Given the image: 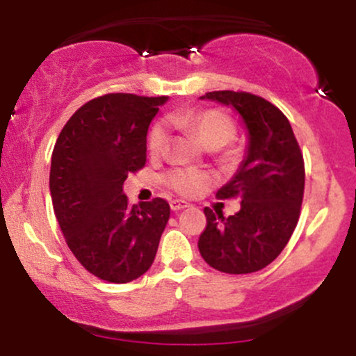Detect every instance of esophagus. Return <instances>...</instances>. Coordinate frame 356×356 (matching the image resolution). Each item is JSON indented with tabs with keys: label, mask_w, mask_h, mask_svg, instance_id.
Listing matches in <instances>:
<instances>
[{
	"label": "esophagus",
	"mask_w": 356,
	"mask_h": 356,
	"mask_svg": "<svg viewBox=\"0 0 356 356\" xmlns=\"http://www.w3.org/2000/svg\"><path fill=\"white\" fill-rule=\"evenodd\" d=\"M186 207H189V206H187V202L179 201V199H175V201H170V209H172L174 212L186 209Z\"/></svg>",
	"instance_id": "1"
}]
</instances>
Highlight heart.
Returning <instances> with one entry per match:
<instances>
[{
    "mask_svg": "<svg viewBox=\"0 0 356 356\" xmlns=\"http://www.w3.org/2000/svg\"><path fill=\"white\" fill-rule=\"evenodd\" d=\"M170 124L194 132L207 149H220L234 137V124L226 113L219 110H201V112H181L170 115ZM165 124H157L150 130L149 150L161 154L167 145ZM164 181L170 189L181 195H192L211 184V175L199 169H174L165 175Z\"/></svg>",
    "mask_w": 356,
    "mask_h": 356,
    "instance_id": "1",
    "label": "heart"
}]
</instances>
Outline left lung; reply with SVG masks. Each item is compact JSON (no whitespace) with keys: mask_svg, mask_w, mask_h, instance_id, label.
I'll return each instance as SVG.
<instances>
[{"mask_svg":"<svg viewBox=\"0 0 356 356\" xmlns=\"http://www.w3.org/2000/svg\"><path fill=\"white\" fill-rule=\"evenodd\" d=\"M201 100L234 108L248 144L236 174L218 191L219 199L239 197L241 211L224 218L206 207L199 251L209 266L227 275L259 271L280 256L298 224L303 155L289 120L268 100L231 90L209 92Z\"/></svg>","mask_w":356,"mask_h":356,"instance_id":"1","label":"left lung"}]
</instances>
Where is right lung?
Listing matches in <instances>:
<instances>
[{
  "mask_svg": "<svg viewBox=\"0 0 356 356\" xmlns=\"http://www.w3.org/2000/svg\"><path fill=\"white\" fill-rule=\"evenodd\" d=\"M169 97L108 93L87 102L60 132L50 194L60 229L81 266L129 283L152 266L169 220L164 199L130 206L124 182L147 159V130Z\"/></svg>",
  "mask_w": 356,
  "mask_h": 356,
  "instance_id": "obj_1",
  "label": "right lung"
}]
</instances>
